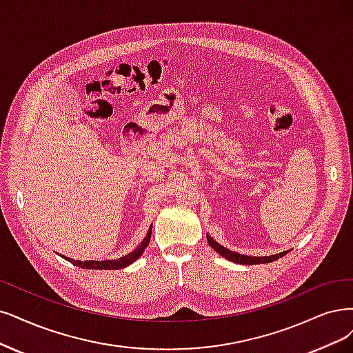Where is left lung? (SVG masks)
<instances>
[{
  "instance_id": "1",
  "label": "left lung",
  "mask_w": 353,
  "mask_h": 353,
  "mask_svg": "<svg viewBox=\"0 0 353 353\" xmlns=\"http://www.w3.org/2000/svg\"><path fill=\"white\" fill-rule=\"evenodd\" d=\"M206 240L208 243H210V245L212 247V249L219 254L225 257L227 260H230V262H234V263H240V265H260V263H270V262H275V260H278L279 257H283L286 253H288L290 250L286 252H282L279 254H270V256H245V254H240V253H236V252H231L228 250L227 247L221 245L219 243H216L210 234H206Z\"/></svg>"
}]
</instances>
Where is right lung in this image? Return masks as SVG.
<instances>
[{"instance_id":"right-lung-1","label":"right lung","mask_w":353,"mask_h":353,"mask_svg":"<svg viewBox=\"0 0 353 353\" xmlns=\"http://www.w3.org/2000/svg\"><path fill=\"white\" fill-rule=\"evenodd\" d=\"M151 232H152V225L150 227L148 232L145 239H143L141 241V244L137 247V249L134 252L128 253L126 256L121 257V259H116V260H74L71 257H65L62 256L65 260H68V262H71L74 266H78V268H83V269H103V270H109V269H123L129 265H132L135 260H138L143 250L147 249V245L151 240Z\"/></svg>"}]
</instances>
